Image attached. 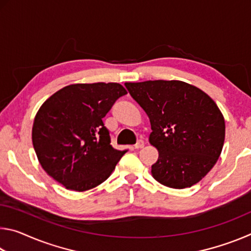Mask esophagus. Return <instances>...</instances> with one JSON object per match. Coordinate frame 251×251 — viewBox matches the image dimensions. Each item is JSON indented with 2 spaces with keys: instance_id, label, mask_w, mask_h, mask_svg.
Masks as SVG:
<instances>
[{
  "instance_id": "34e87169",
  "label": "esophagus",
  "mask_w": 251,
  "mask_h": 251,
  "mask_svg": "<svg viewBox=\"0 0 251 251\" xmlns=\"http://www.w3.org/2000/svg\"><path fill=\"white\" fill-rule=\"evenodd\" d=\"M144 146H145V143H144L143 139H139V141L134 145V148L135 150H141Z\"/></svg>"
}]
</instances>
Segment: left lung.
<instances>
[{
    "mask_svg": "<svg viewBox=\"0 0 251 251\" xmlns=\"http://www.w3.org/2000/svg\"><path fill=\"white\" fill-rule=\"evenodd\" d=\"M150 117L151 145L158 151L151 175L175 189L192 187L217 163L225 142V118L201 88L181 80L125 83Z\"/></svg>",
    "mask_w": 251,
    "mask_h": 251,
    "instance_id": "8db88e82",
    "label": "left lung"
}]
</instances>
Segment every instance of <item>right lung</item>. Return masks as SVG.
Wrapping results in <instances>:
<instances>
[{
  "mask_svg": "<svg viewBox=\"0 0 251 251\" xmlns=\"http://www.w3.org/2000/svg\"><path fill=\"white\" fill-rule=\"evenodd\" d=\"M125 94L118 83L71 84L42 104L34 118L32 142L49 176L75 192L107 179L127 150L112 147L103 118Z\"/></svg>",
  "mask_w": 251,
  "mask_h": 251,
  "instance_id": "obj_1",
  "label": "right lung"
}]
</instances>
